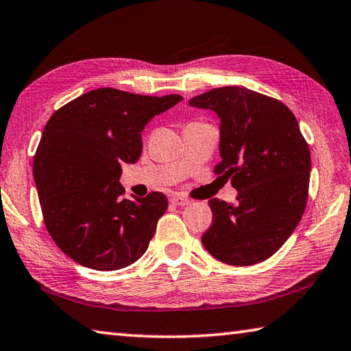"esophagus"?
Instances as JSON below:
<instances>
[{"label":"esophagus","instance_id":"34e87169","mask_svg":"<svg viewBox=\"0 0 351 351\" xmlns=\"http://www.w3.org/2000/svg\"><path fill=\"white\" fill-rule=\"evenodd\" d=\"M170 203L175 206H187V204H190V199L181 197V195H173V197L170 198Z\"/></svg>","mask_w":351,"mask_h":351}]
</instances>
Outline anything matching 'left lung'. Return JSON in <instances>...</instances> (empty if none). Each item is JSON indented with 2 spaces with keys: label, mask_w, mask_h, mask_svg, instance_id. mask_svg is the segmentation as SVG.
<instances>
[{
  "label": "left lung",
  "mask_w": 351,
  "mask_h": 351,
  "mask_svg": "<svg viewBox=\"0 0 351 351\" xmlns=\"http://www.w3.org/2000/svg\"><path fill=\"white\" fill-rule=\"evenodd\" d=\"M221 119L215 175L239 190L232 206L213 198L212 226L201 237L217 260L234 266L260 263L289 239L304 215L311 156L287 105L241 86L213 88L190 99Z\"/></svg>",
  "instance_id": "obj_1"
}]
</instances>
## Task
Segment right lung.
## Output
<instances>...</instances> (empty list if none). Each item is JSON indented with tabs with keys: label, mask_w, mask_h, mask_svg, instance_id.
<instances>
[{
	"label": "right lung",
	"mask_w": 351,
	"mask_h": 351,
	"mask_svg": "<svg viewBox=\"0 0 351 351\" xmlns=\"http://www.w3.org/2000/svg\"><path fill=\"white\" fill-rule=\"evenodd\" d=\"M182 97L99 88L71 100L47 121L34 156V178L47 232L77 263L114 271L147 251L167 197L123 198L122 162L142 153L141 132Z\"/></svg>",
	"instance_id": "add662e5"
}]
</instances>
